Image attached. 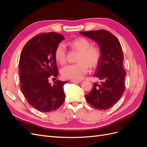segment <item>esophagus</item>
Here are the masks:
<instances>
[{"label": "esophagus", "mask_w": 147, "mask_h": 147, "mask_svg": "<svg viewBox=\"0 0 147 147\" xmlns=\"http://www.w3.org/2000/svg\"><path fill=\"white\" fill-rule=\"evenodd\" d=\"M70 82L72 83H80L82 80H71Z\"/></svg>", "instance_id": "obj_1"}]
</instances>
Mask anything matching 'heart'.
Returning <instances> with one entry per match:
<instances>
[{
	"mask_svg": "<svg viewBox=\"0 0 147 147\" xmlns=\"http://www.w3.org/2000/svg\"><path fill=\"white\" fill-rule=\"evenodd\" d=\"M74 50L79 51L77 57V63L65 66L61 73L64 78L78 80L88 72V65L94 68L99 64L101 58V51L96 45H91V42L84 37H78L68 43ZM55 58L57 63L64 65L66 62V50L63 44L57 46L55 51Z\"/></svg>",
	"mask_w": 147,
	"mask_h": 147,
	"instance_id": "b5f03b06",
	"label": "heart"
}]
</instances>
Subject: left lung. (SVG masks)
Listing matches in <instances>:
<instances>
[{"instance_id": "8db88e82", "label": "left lung", "mask_w": 147, "mask_h": 147, "mask_svg": "<svg viewBox=\"0 0 147 147\" xmlns=\"http://www.w3.org/2000/svg\"><path fill=\"white\" fill-rule=\"evenodd\" d=\"M96 41L101 51V58L94 76L101 80L94 83L91 92L85 95L86 101L93 107L107 110L121 98L125 90L123 50L118 39L105 30L80 32Z\"/></svg>"}]
</instances>
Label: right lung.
Wrapping results in <instances>:
<instances>
[{
    "label": "right lung",
    "instance_id": "right-lung-1",
    "mask_svg": "<svg viewBox=\"0 0 147 147\" xmlns=\"http://www.w3.org/2000/svg\"><path fill=\"white\" fill-rule=\"evenodd\" d=\"M56 32L42 33L26 43L19 63L21 92L28 103L42 112L58 109L65 100L64 85L67 82L57 80L53 85L50 77H56L57 71L55 58L56 48L64 40Z\"/></svg>",
    "mask_w": 147,
    "mask_h": 147
}]
</instances>
